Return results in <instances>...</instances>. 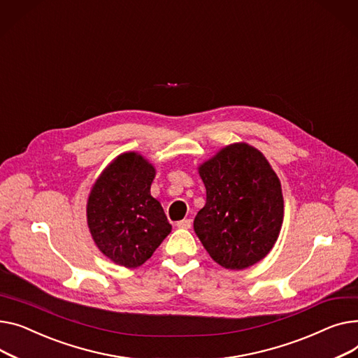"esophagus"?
<instances>
[{
	"instance_id": "34e87169",
	"label": "esophagus",
	"mask_w": 358,
	"mask_h": 358,
	"mask_svg": "<svg viewBox=\"0 0 358 358\" xmlns=\"http://www.w3.org/2000/svg\"><path fill=\"white\" fill-rule=\"evenodd\" d=\"M191 225H192V222H191V220H180V221H178V224H176V227L178 228H182V229H187V228H191Z\"/></svg>"
}]
</instances>
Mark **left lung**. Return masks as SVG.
Returning a JSON list of instances; mask_svg holds the SVG:
<instances>
[{
    "instance_id": "left-lung-1",
    "label": "left lung",
    "mask_w": 358,
    "mask_h": 358,
    "mask_svg": "<svg viewBox=\"0 0 358 358\" xmlns=\"http://www.w3.org/2000/svg\"><path fill=\"white\" fill-rule=\"evenodd\" d=\"M198 171L206 202L194 229L208 255L229 270H243L264 259L280 233L283 195L263 153L247 143H234Z\"/></svg>"
}]
</instances>
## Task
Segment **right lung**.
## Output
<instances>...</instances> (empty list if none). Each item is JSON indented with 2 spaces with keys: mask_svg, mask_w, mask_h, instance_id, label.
Returning <instances> with one entry per match:
<instances>
[{
  "mask_svg": "<svg viewBox=\"0 0 358 358\" xmlns=\"http://www.w3.org/2000/svg\"><path fill=\"white\" fill-rule=\"evenodd\" d=\"M155 166L129 152L115 157L94 183L87 205L91 236L115 264L134 268L149 260L172 225L150 195Z\"/></svg>",
  "mask_w": 358,
  "mask_h": 358,
  "instance_id": "obj_1",
  "label": "right lung"
}]
</instances>
